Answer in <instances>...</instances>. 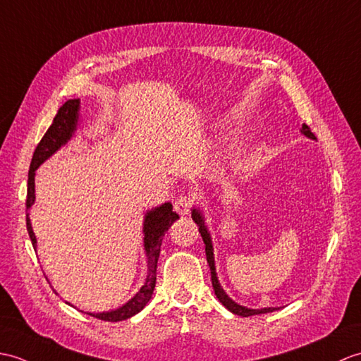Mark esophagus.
I'll list each match as a JSON object with an SVG mask.
<instances>
[{"instance_id":"1","label":"esophagus","mask_w":361,"mask_h":361,"mask_svg":"<svg viewBox=\"0 0 361 361\" xmlns=\"http://www.w3.org/2000/svg\"><path fill=\"white\" fill-rule=\"evenodd\" d=\"M173 205H174V210H176V212H178V213L182 214V216H185V214L190 213L191 199H190V196H179V197L174 199Z\"/></svg>"}]
</instances>
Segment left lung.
<instances>
[{"label":"left lung","instance_id":"8db88e82","mask_svg":"<svg viewBox=\"0 0 361 361\" xmlns=\"http://www.w3.org/2000/svg\"><path fill=\"white\" fill-rule=\"evenodd\" d=\"M306 137L309 139H314L315 140V135L314 133L310 131V128L304 123L300 130ZM191 218L197 224L199 227V233L202 236V241L205 244V255H207V262H208V267H210L212 271V284H213V290L216 298H218L224 306H226L231 314L239 315V317H252V315H259V314H269V312H274L276 310L275 307H264V309H250V307H245L241 306V304H238L236 301H233L227 295V292L222 289V286L218 279V274H216V266H214V253H213V241H212V235H210V230H208L207 224H205V216L202 213V210L199 207H193L191 208Z\"/></svg>","mask_w":361,"mask_h":361}]
</instances>
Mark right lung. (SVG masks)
<instances>
[{
	"instance_id": "add662e5",
	"label": "right lung",
	"mask_w": 361,
	"mask_h": 361,
	"mask_svg": "<svg viewBox=\"0 0 361 361\" xmlns=\"http://www.w3.org/2000/svg\"><path fill=\"white\" fill-rule=\"evenodd\" d=\"M78 122H80V99H71L59 109V113L54 117V122L49 126V130L46 131L43 139L39 140L35 153L32 156L29 176H27L26 226H27V233L32 241V245L35 248V252H37V238H35L34 230H32V224L29 218L30 207L35 204V171L38 170L39 165L44 164L47 159L54 156L61 147H65L66 143L74 137V134L78 128ZM178 219H179V214L173 212V205L170 202H165L162 205L151 208V210L145 213V218H143V250H145L147 262H148L145 283H143V286L137 290V293H135L130 301L125 302L123 306H120L118 309L99 312V314L85 312V314L103 319V322L117 323L134 317L147 306L148 301L151 300V296H153V290L156 287V270H157V261L160 255V245H162V239L168 231V228L171 227V224Z\"/></svg>"
}]
</instances>
